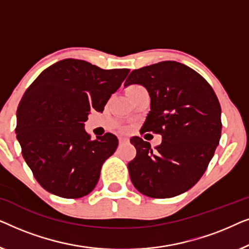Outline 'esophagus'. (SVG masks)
Segmentation results:
<instances>
[{
    "instance_id": "esophagus-1",
    "label": "esophagus",
    "mask_w": 249,
    "mask_h": 249,
    "mask_svg": "<svg viewBox=\"0 0 249 249\" xmlns=\"http://www.w3.org/2000/svg\"><path fill=\"white\" fill-rule=\"evenodd\" d=\"M129 142V139L127 138V137H119V142H120V144L122 145V144H125V142Z\"/></svg>"
}]
</instances>
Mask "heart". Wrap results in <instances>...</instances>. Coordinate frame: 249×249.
<instances>
[{"label": "heart", "mask_w": 249, "mask_h": 249, "mask_svg": "<svg viewBox=\"0 0 249 249\" xmlns=\"http://www.w3.org/2000/svg\"><path fill=\"white\" fill-rule=\"evenodd\" d=\"M135 87H138V86H130V87L128 88V89H130V88H135Z\"/></svg>", "instance_id": "1"}]
</instances>
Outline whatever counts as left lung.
Instances as JSON below:
<instances>
[{
  "mask_svg": "<svg viewBox=\"0 0 249 249\" xmlns=\"http://www.w3.org/2000/svg\"><path fill=\"white\" fill-rule=\"evenodd\" d=\"M148 90L151 111L142 130L162 135L151 144L132 137L136 158L128 163L135 188L152 198H170L195 186L221 138V107L210 84L192 68L163 61L131 71L124 86Z\"/></svg>",
  "mask_w": 249,
  "mask_h": 249,
  "instance_id": "obj_1",
  "label": "left lung"
}]
</instances>
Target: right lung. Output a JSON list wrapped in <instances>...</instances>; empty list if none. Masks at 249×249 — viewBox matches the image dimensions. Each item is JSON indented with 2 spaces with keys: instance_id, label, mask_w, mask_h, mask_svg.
I'll list each match as a JSON object with an SVG mask.
<instances>
[{
  "instance_id": "right-lung-1",
  "label": "right lung",
  "mask_w": 249,
  "mask_h": 249,
  "mask_svg": "<svg viewBox=\"0 0 249 249\" xmlns=\"http://www.w3.org/2000/svg\"><path fill=\"white\" fill-rule=\"evenodd\" d=\"M129 69L104 70L83 60L52 64L25 91L17 110L16 134L23 159L44 189L80 198L97 185L103 163L118 147L107 132L91 139L85 122L103 112Z\"/></svg>"
}]
</instances>
